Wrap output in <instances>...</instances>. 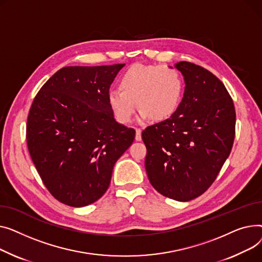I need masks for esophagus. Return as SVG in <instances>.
I'll return each instance as SVG.
<instances>
[{
  "instance_id": "1",
  "label": "esophagus",
  "mask_w": 262,
  "mask_h": 262,
  "mask_svg": "<svg viewBox=\"0 0 262 262\" xmlns=\"http://www.w3.org/2000/svg\"><path fill=\"white\" fill-rule=\"evenodd\" d=\"M135 140L138 141V142L142 141V130L138 129V128L135 129Z\"/></svg>"
}]
</instances>
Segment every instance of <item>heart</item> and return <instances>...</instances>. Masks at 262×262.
<instances>
[{
  "instance_id": "b5f03b06",
  "label": "heart",
  "mask_w": 262,
  "mask_h": 262,
  "mask_svg": "<svg viewBox=\"0 0 262 262\" xmlns=\"http://www.w3.org/2000/svg\"><path fill=\"white\" fill-rule=\"evenodd\" d=\"M119 85L120 90L109 91L107 102L121 124L131 120L136 101L142 121L150 117L156 121L170 118L178 110L184 91L182 76L177 70L141 63L124 72Z\"/></svg>"
}]
</instances>
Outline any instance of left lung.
I'll return each instance as SVG.
<instances>
[{
    "mask_svg": "<svg viewBox=\"0 0 262 262\" xmlns=\"http://www.w3.org/2000/svg\"><path fill=\"white\" fill-rule=\"evenodd\" d=\"M174 68L185 90L176 113L146 128L145 167L161 194L187 202L205 192L232 150L236 112L224 84L209 71L187 61Z\"/></svg>",
    "mask_w": 262,
    "mask_h": 262,
    "instance_id": "left-lung-1",
    "label": "left lung"
}]
</instances>
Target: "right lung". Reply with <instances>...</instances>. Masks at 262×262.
<instances>
[{
  "instance_id": "obj_1",
  "label": "right lung",
  "mask_w": 262,
  "mask_h": 262,
  "mask_svg": "<svg viewBox=\"0 0 262 262\" xmlns=\"http://www.w3.org/2000/svg\"><path fill=\"white\" fill-rule=\"evenodd\" d=\"M125 64L66 67L36 95L26 140L45 187L73 207L94 203L109 188L116 161L135 130L118 124L107 102L110 85Z\"/></svg>"
}]
</instances>
